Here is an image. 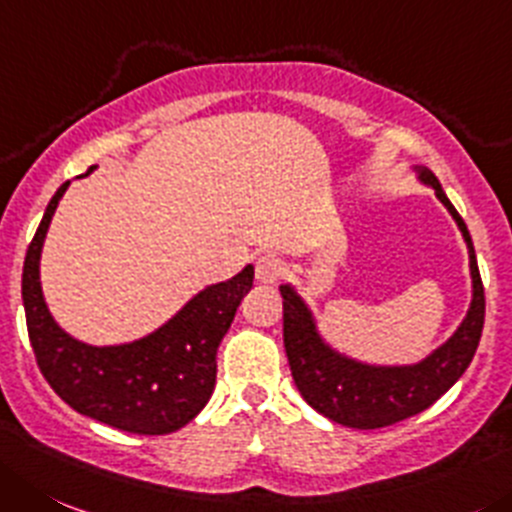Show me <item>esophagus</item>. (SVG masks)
I'll return each mask as SVG.
<instances>
[{"label": "esophagus", "instance_id": "34e87169", "mask_svg": "<svg viewBox=\"0 0 512 512\" xmlns=\"http://www.w3.org/2000/svg\"><path fill=\"white\" fill-rule=\"evenodd\" d=\"M285 275V262L278 255H262L257 260L255 278L260 285H275Z\"/></svg>", "mask_w": 512, "mask_h": 512}]
</instances>
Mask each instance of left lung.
I'll use <instances>...</instances> for the list:
<instances>
[{
  "instance_id": "8db88e82",
  "label": "left lung",
  "mask_w": 512,
  "mask_h": 512,
  "mask_svg": "<svg viewBox=\"0 0 512 512\" xmlns=\"http://www.w3.org/2000/svg\"><path fill=\"white\" fill-rule=\"evenodd\" d=\"M417 179L437 194L455 219L470 257L472 298L465 318L442 346L417 364H366L341 353L323 338L318 318L303 295L290 283L280 285L283 295V341L298 391L315 412L351 429H381L409 419L432 407L467 371L485 323V290L477 270L475 247L465 222L444 194L442 184L427 166H414Z\"/></svg>"
}]
</instances>
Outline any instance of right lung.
<instances>
[{
  "label": "right lung",
  "mask_w": 512,
  "mask_h": 512,
  "mask_svg": "<svg viewBox=\"0 0 512 512\" xmlns=\"http://www.w3.org/2000/svg\"><path fill=\"white\" fill-rule=\"evenodd\" d=\"M93 171L90 166L83 176ZM68 186L65 181L47 204L22 267V303L37 366L55 394L83 417L131 434L176 432L207 407L217 381V348L252 290L255 267L191 295L148 336L113 346L78 341L52 318L40 283L42 245Z\"/></svg>",
  "instance_id": "right-lung-1"
}]
</instances>
